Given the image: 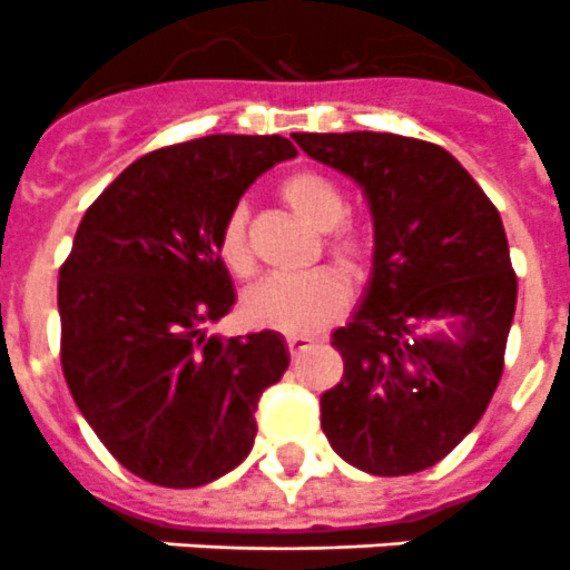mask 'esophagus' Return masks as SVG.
Listing matches in <instances>:
<instances>
[{"instance_id": "obj_1", "label": "esophagus", "mask_w": 570, "mask_h": 570, "mask_svg": "<svg viewBox=\"0 0 570 570\" xmlns=\"http://www.w3.org/2000/svg\"><path fill=\"white\" fill-rule=\"evenodd\" d=\"M311 347H314V340H311V336H288V351L294 360H299L302 354H308Z\"/></svg>"}]
</instances>
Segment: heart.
<instances>
[{
	"label": "heart",
	"instance_id": "heart-1",
	"mask_svg": "<svg viewBox=\"0 0 570 570\" xmlns=\"http://www.w3.org/2000/svg\"><path fill=\"white\" fill-rule=\"evenodd\" d=\"M279 196L302 223H308L314 230H325V248L345 274H362L367 256H371V239L356 225L340 223L345 214V199L328 176L320 170H294L279 183ZM216 250L230 274L248 276L254 271L245 205H236L225 216ZM345 299L347 291L340 274L331 268H320L296 276V279L276 276V279L259 282L242 299V316L256 328L279 331L288 336H308L336 320L345 308Z\"/></svg>",
	"mask_w": 570,
	"mask_h": 570
}]
</instances>
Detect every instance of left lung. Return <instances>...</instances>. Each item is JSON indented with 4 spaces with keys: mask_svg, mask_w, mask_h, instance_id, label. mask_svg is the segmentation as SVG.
Segmentation results:
<instances>
[{
    "mask_svg": "<svg viewBox=\"0 0 570 570\" xmlns=\"http://www.w3.org/2000/svg\"><path fill=\"white\" fill-rule=\"evenodd\" d=\"M351 176L374 219L371 279L331 345L322 431L345 462L405 476L448 456L500 385L517 311L500 210L445 148L396 134H294Z\"/></svg>",
    "mask_w": 570,
    "mask_h": 570,
    "instance_id": "1",
    "label": "left lung"
}]
</instances>
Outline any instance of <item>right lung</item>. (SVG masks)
I'll return each mask as SVG.
<instances>
[{"label": "right lung", "instance_id": "add662e5", "mask_svg": "<svg viewBox=\"0 0 570 570\" xmlns=\"http://www.w3.org/2000/svg\"><path fill=\"white\" fill-rule=\"evenodd\" d=\"M294 156L285 136H203L136 159L85 210L59 271L65 382L145 482L208 485L254 448L291 354L276 331L208 334L236 302L216 239L256 176Z\"/></svg>", "mask_w": 570, "mask_h": 570}]
</instances>
